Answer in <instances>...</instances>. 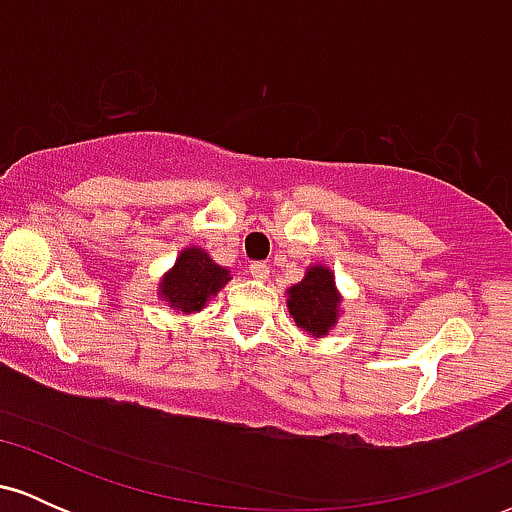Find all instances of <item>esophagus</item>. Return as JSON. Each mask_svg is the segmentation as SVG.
<instances>
[{"label": "esophagus", "mask_w": 512, "mask_h": 512, "mask_svg": "<svg viewBox=\"0 0 512 512\" xmlns=\"http://www.w3.org/2000/svg\"><path fill=\"white\" fill-rule=\"evenodd\" d=\"M250 274L255 276V279H267L269 276V267L264 262H252L250 264Z\"/></svg>", "instance_id": "1"}]
</instances>
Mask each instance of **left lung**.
I'll list each match as a JSON object with an SVG mask.
<instances>
[{
    "label": "left lung",
    "mask_w": 512,
    "mask_h": 512,
    "mask_svg": "<svg viewBox=\"0 0 512 512\" xmlns=\"http://www.w3.org/2000/svg\"><path fill=\"white\" fill-rule=\"evenodd\" d=\"M339 293L334 276L327 267H310L301 284L289 289V313L303 332L322 337L334 327L339 317Z\"/></svg>",
    "instance_id": "left-lung-1"
}]
</instances>
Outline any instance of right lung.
<instances>
[{"label": "right lung", "mask_w": 512, "mask_h": 512, "mask_svg": "<svg viewBox=\"0 0 512 512\" xmlns=\"http://www.w3.org/2000/svg\"><path fill=\"white\" fill-rule=\"evenodd\" d=\"M228 279V269L219 267L202 248H185L175 267L163 276L161 296L170 303V308L197 313Z\"/></svg>", "instance_id": "obj_1"}]
</instances>
